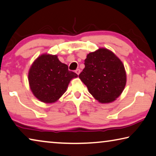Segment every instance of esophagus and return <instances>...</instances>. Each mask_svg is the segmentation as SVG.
Listing matches in <instances>:
<instances>
[{
    "mask_svg": "<svg viewBox=\"0 0 156 156\" xmlns=\"http://www.w3.org/2000/svg\"><path fill=\"white\" fill-rule=\"evenodd\" d=\"M75 71H76V73L78 74V75H79V73H80V70L79 69H77Z\"/></svg>",
    "mask_w": 156,
    "mask_h": 156,
    "instance_id": "esophagus-1",
    "label": "esophagus"
}]
</instances>
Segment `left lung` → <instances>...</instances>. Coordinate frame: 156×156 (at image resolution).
I'll list each match as a JSON object with an SVG mask.
<instances>
[{
	"instance_id": "obj_1",
	"label": "left lung",
	"mask_w": 156,
	"mask_h": 156,
	"mask_svg": "<svg viewBox=\"0 0 156 156\" xmlns=\"http://www.w3.org/2000/svg\"><path fill=\"white\" fill-rule=\"evenodd\" d=\"M79 78L101 103H110L119 96L126 83L123 63L112 52L100 48L89 53Z\"/></svg>"
}]
</instances>
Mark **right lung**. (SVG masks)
<instances>
[{"instance_id": "right-lung-1", "label": "right lung", "mask_w": 156, "mask_h": 156, "mask_svg": "<svg viewBox=\"0 0 156 156\" xmlns=\"http://www.w3.org/2000/svg\"><path fill=\"white\" fill-rule=\"evenodd\" d=\"M77 74L69 71L57 55L44 54L30 69L28 80L33 94L44 103H53L65 92L71 79Z\"/></svg>"}]
</instances>
